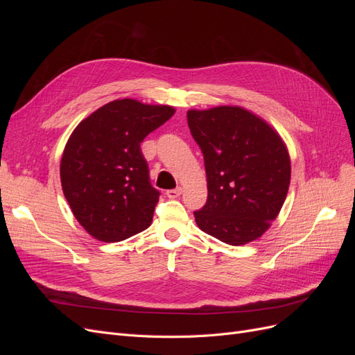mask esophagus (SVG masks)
I'll list each match as a JSON object with an SVG mask.
<instances>
[{"label":"esophagus","instance_id":"esophagus-1","mask_svg":"<svg viewBox=\"0 0 355 355\" xmlns=\"http://www.w3.org/2000/svg\"><path fill=\"white\" fill-rule=\"evenodd\" d=\"M180 194H182V188H176V189H168V191L166 192V196H167L168 198H178Z\"/></svg>","mask_w":355,"mask_h":355}]
</instances>
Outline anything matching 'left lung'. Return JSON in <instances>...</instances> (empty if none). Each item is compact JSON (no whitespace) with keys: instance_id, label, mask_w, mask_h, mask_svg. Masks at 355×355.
<instances>
[{"instance_id":"8db88e82","label":"left lung","mask_w":355,"mask_h":355,"mask_svg":"<svg viewBox=\"0 0 355 355\" xmlns=\"http://www.w3.org/2000/svg\"><path fill=\"white\" fill-rule=\"evenodd\" d=\"M204 155L207 202L198 228L231 245L261 239L280 213L288 185V149L263 118L237 105L187 112Z\"/></svg>"}]
</instances>
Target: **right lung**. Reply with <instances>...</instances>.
I'll list each match as a JSON object with an SVG mask.
<instances>
[{"mask_svg":"<svg viewBox=\"0 0 355 355\" xmlns=\"http://www.w3.org/2000/svg\"><path fill=\"white\" fill-rule=\"evenodd\" d=\"M175 106L115 99L73 128L60 159V184L75 219L93 239L123 241L153 222L159 192L151 187L144 139Z\"/></svg>","mask_w":355,"mask_h":355,"instance_id":"add662e5","label":"right lung"}]
</instances>
